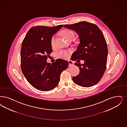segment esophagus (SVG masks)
<instances>
[{
  "mask_svg": "<svg viewBox=\"0 0 127 127\" xmlns=\"http://www.w3.org/2000/svg\"><path fill=\"white\" fill-rule=\"evenodd\" d=\"M68 64H69V67H70L71 66H74V62H73V61H68Z\"/></svg>",
  "mask_w": 127,
  "mask_h": 127,
  "instance_id": "esophagus-1",
  "label": "esophagus"
}]
</instances>
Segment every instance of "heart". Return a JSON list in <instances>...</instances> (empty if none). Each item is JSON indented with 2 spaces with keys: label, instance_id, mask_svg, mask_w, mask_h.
<instances>
[{
  "label": "heart",
  "instance_id": "obj_1",
  "mask_svg": "<svg viewBox=\"0 0 127 127\" xmlns=\"http://www.w3.org/2000/svg\"><path fill=\"white\" fill-rule=\"evenodd\" d=\"M62 33L68 41L69 40H71V39H73L75 36L74 32L69 29H65V30L62 31ZM56 37V34H54L51 38V45L53 47H54L55 45ZM70 52H71L70 51L62 50L59 51L58 52L57 55H58V56L60 58L66 59H67L69 58Z\"/></svg>",
  "mask_w": 127,
  "mask_h": 127
}]
</instances>
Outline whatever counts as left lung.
<instances>
[{
	"label": "left lung",
	"instance_id": "left-lung-1",
	"mask_svg": "<svg viewBox=\"0 0 127 127\" xmlns=\"http://www.w3.org/2000/svg\"><path fill=\"white\" fill-rule=\"evenodd\" d=\"M64 27L73 30L78 34L80 43L74 53L72 61L76 62L80 72L72 77L73 82L78 86L88 87L96 84L101 80L106 68L108 48L106 41L97 26L86 21ZM83 59L84 64H80Z\"/></svg>",
	"mask_w": 127,
	"mask_h": 127
}]
</instances>
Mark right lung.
<instances>
[{
    "label": "right lung",
    "mask_w": 127,
    "mask_h": 127,
    "mask_svg": "<svg viewBox=\"0 0 127 127\" xmlns=\"http://www.w3.org/2000/svg\"><path fill=\"white\" fill-rule=\"evenodd\" d=\"M63 26L32 27L22 42L21 70L28 82L39 90L48 91L56 87L61 72L68 66V61L61 59L51 64L46 61L52 52L51 38Z\"/></svg>",
    "instance_id": "add662e5"
}]
</instances>
